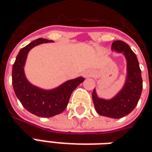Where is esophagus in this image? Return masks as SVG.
Here are the masks:
<instances>
[{
  "label": "esophagus",
  "mask_w": 152,
  "mask_h": 152,
  "mask_svg": "<svg viewBox=\"0 0 152 152\" xmlns=\"http://www.w3.org/2000/svg\"><path fill=\"white\" fill-rule=\"evenodd\" d=\"M90 76H91V73L89 72H86L84 73V76L85 77H89Z\"/></svg>",
  "instance_id": "34e87169"
}]
</instances>
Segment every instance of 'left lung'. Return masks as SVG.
<instances>
[{"label":"left lung","instance_id":"obj_1","mask_svg":"<svg viewBox=\"0 0 152 152\" xmlns=\"http://www.w3.org/2000/svg\"><path fill=\"white\" fill-rule=\"evenodd\" d=\"M112 50L124 54L127 63V75L123 88L111 99H100L96 89L93 90V102L97 112L107 117L119 119L130 113L137 106L142 90V79L136 54L129 45L122 40H115Z\"/></svg>","mask_w":152,"mask_h":152}]
</instances>
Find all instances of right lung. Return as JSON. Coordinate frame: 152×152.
<instances>
[{
	"mask_svg": "<svg viewBox=\"0 0 152 152\" xmlns=\"http://www.w3.org/2000/svg\"><path fill=\"white\" fill-rule=\"evenodd\" d=\"M53 40L39 38L20 50L12 68V84L15 93L26 110L40 117H52L65 110L73 90L85 79L69 80L52 89H43L33 86L26 78L24 66L29 51L38 45Z\"/></svg>",
	"mask_w": 152,
	"mask_h": 152,
	"instance_id": "right-lung-1",
	"label": "right lung"
}]
</instances>
